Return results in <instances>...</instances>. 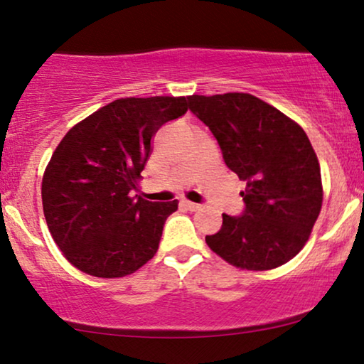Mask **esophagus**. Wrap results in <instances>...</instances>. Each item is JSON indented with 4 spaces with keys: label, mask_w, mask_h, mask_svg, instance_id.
Here are the masks:
<instances>
[{
    "label": "esophagus",
    "mask_w": 364,
    "mask_h": 364,
    "mask_svg": "<svg viewBox=\"0 0 364 364\" xmlns=\"http://www.w3.org/2000/svg\"><path fill=\"white\" fill-rule=\"evenodd\" d=\"M183 206H185V208H186V210H190V211H198V210L201 208V205L193 203V201H188V200L183 201Z\"/></svg>",
    "instance_id": "obj_1"
}]
</instances>
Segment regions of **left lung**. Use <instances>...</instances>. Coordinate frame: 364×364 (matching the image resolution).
Returning <instances> with one entry per match:
<instances>
[{"mask_svg": "<svg viewBox=\"0 0 364 364\" xmlns=\"http://www.w3.org/2000/svg\"><path fill=\"white\" fill-rule=\"evenodd\" d=\"M190 109L222 148L227 166L247 183L242 216L223 213L206 245L242 270L287 264L309 240L323 206V179L304 129L252 94L190 95Z\"/></svg>", "mask_w": 364, "mask_h": 364, "instance_id": "obj_1", "label": "left lung"}]
</instances>
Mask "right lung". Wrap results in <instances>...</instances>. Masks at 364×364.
<instances>
[{
    "label": "right lung",
    "instance_id": "1",
    "mask_svg": "<svg viewBox=\"0 0 364 364\" xmlns=\"http://www.w3.org/2000/svg\"><path fill=\"white\" fill-rule=\"evenodd\" d=\"M186 97H126L77 122L53 151L41 203L53 242L82 272L102 279L134 274L158 252L178 200L132 196L164 122L186 112Z\"/></svg>",
    "mask_w": 364,
    "mask_h": 364
}]
</instances>
